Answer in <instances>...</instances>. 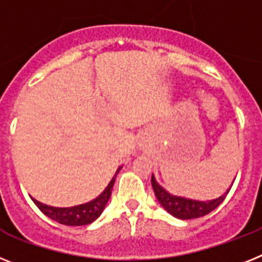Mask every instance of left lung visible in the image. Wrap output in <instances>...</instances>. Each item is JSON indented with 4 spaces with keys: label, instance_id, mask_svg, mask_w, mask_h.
<instances>
[{
    "label": "left lung",
    "instance_id": "8db88e82",
    "mask_svg": "<svg viewBox=\"0 0 262 262\" xmlns=\"http://www.w3.org/2000/svg\"><path fill=\"white\" fill-rule=\"evenodd\" d=\"M232 185H233V183H232ZM232 185L229 186V188L224 192V194L215 198V199L195 200L190 199V198H183L178 196V195L170 194L169 191L165 190V188L156 181L154 174L151 175V186H153L154 194H156L157 199H158V202L161 203V206H162L170 215H172L174 217L181 220L196 219V217H202V216L207 215V213L212 212L215 208H217V207L223 203V200L226 199L227 194H228L229 190H231Z\"/></svg>",
    "mask_w": 262,
    "mask_h": 262
}]
</instances>
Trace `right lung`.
<instances>
[{
  "instance_id": "right-lung-1",
  "label": "right lung",
  "mask_w": 262,
  "mask_h": 262,
  "mask_svg": "<svg viewBox=\"0 0 262 262\" xmlns=\"http://www.w3.org/2000/svg\"><path fill=\"white\" fill-rule=\"evenodd\" d=\"M121 167L122 166L118 167L116 174L113 175V178L111 179V182H109L108 186L105 187V190L99 196L92 199L91 202H87V203L79 204V206L74 207H52L40 203V202H38L34 198H31V199L35 203V206L45 215L49 216L50 219L54 220V222H58L60 224H64V226H87V224H91V223L95 222L101 215L104 208H105L109 198H111V194H112V188L113 185H115L116 177H117L118 171L121 170Z\"/></svg>"
}]
</instances>
